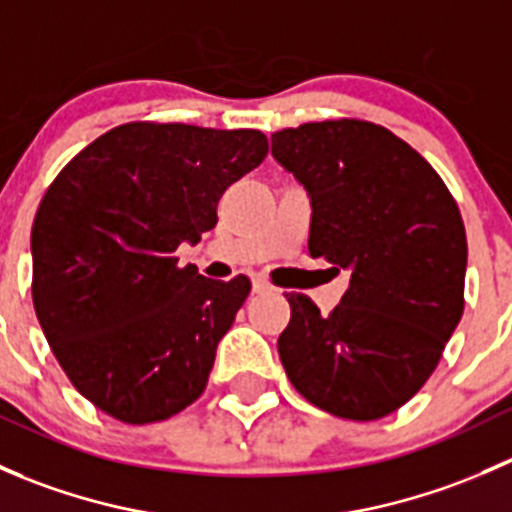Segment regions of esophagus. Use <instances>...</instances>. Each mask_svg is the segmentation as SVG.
Wrapping results in <instances>:
<instances>
[{
    "mask_svg": "<svg viewBox=\"0 0 512 512\" xmlns=\"http://www.w3.org/2000/svg\"><path fill=\"white\" fill-rule=\"evenodd\" d=\"M252 289H255V292H270V289H275V287H272V282L267 280L265 275L255 272V275H252Z\"/></svg>",
    "mask_w": 512,
    "mask_h": 512,
    "instance_id": "34e87169",
    "label": "esophagus"
}]
</instances>
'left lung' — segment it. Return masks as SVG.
<instances>
[{
  "mask_svg": "<svg viewBox=\"0 0 512 512\" xmlns=\"http://www.w3.org/2000/svg\"><path fill=\"white\" fill-rule=\"evenodd\" d=\"M272 156L312 200L309 255L352 270L329 314L307 294H287L282 366L322 411L352 421L389 416L436 371L461 322V210L421 153L359 118L272 133Z\"/></svg>",
  "mask_w": 512,
  "mask_h": 512,
  "instance_id": "8db88e82",
  "label": "left lung"
}]
</instances>
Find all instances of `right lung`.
Segmentation results:
<instances>
[{
  "instance_id": "1",
  "label": "right lung",
  "mask_w": 512,
  "mask_h": 512,
  "mask_svg": "<svg viewBox=\"0 0 512 512\" xmlns=\"http://www.w3.org/2000/svg\"><path fill=\"white\" fill-rule=\"evenodd\" d=\"M267 156L252 128L133 121L61 168L32 225V299L81 396L123 423L165 421L208 386L215 349L250 294L245 275L178 265L218 223V200Z\"/></svg>"
}]
</instances>
